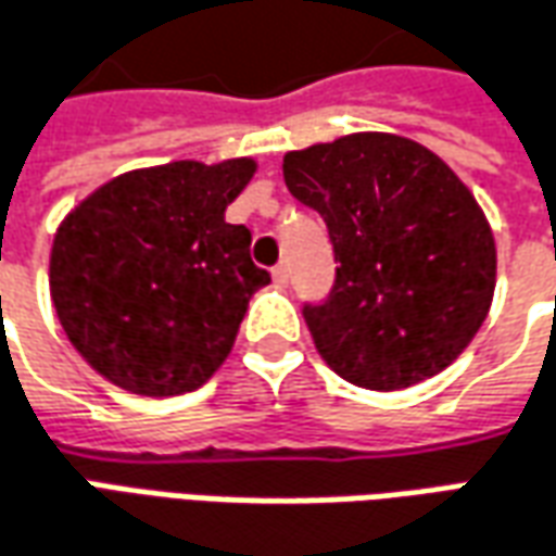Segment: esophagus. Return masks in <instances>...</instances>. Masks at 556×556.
Here are the masks:
<instances>
[{
  "label": "esophagus",
  "mask_w": 556,
  "mask_h": 556,
  "mask_svg": "<svg viewBox=\"0 0 556 556\" xmlns=\"http://www.w3.org/2000/svg\"><path fill=\"white\" fill-rule=\"evenodd\" d=\"M289 277H291L289 265L274 267V282H277V286H289Z\"/></svg>",
  "instance_id": "34e87169"
}]
</instances>
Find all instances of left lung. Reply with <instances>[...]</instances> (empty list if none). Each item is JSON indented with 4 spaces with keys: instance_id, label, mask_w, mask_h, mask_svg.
Wrapping results in <instances>:
<instances>
[{
    "instance_id": "1",
    "label": "left lung",
    "mask_w": 556,
    "mask_h": 556,
    "mask_svg": "<svg viewBox=\"0 0 556 556\" xmlns=\"http://www.w3.org/2000/svg\"><path fill=\"white\" fill-rule=\"evenodd\" d=\"M282 177L325 219L340 262L328 301L304 306L325 364L370 391L445 370L479 333L496 286L494 235L460 177L388 131L291 150Z\"/></svg>"
}]
</instances>
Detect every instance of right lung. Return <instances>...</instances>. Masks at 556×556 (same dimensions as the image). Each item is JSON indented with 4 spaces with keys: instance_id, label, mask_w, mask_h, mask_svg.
<instances>
[{
    "instance_id": "right-lung-1",
    "label": "right lung",
    "mask_w": 556,
    "mask_h": 556,
    "mask_svg": "<svg viewBox=\"0 0 556 556\" xmlns=\"http://www.w3.org/2000/svg\"><path fill=\"white\" fill-rule=\"evenodd\" d=\"M255 159L168 162L99 186L56 228L50 298L65 337L108 382L143 397L201 388L228 358L270 274L225 207Z\"/></svg>"
}]
</instances>
